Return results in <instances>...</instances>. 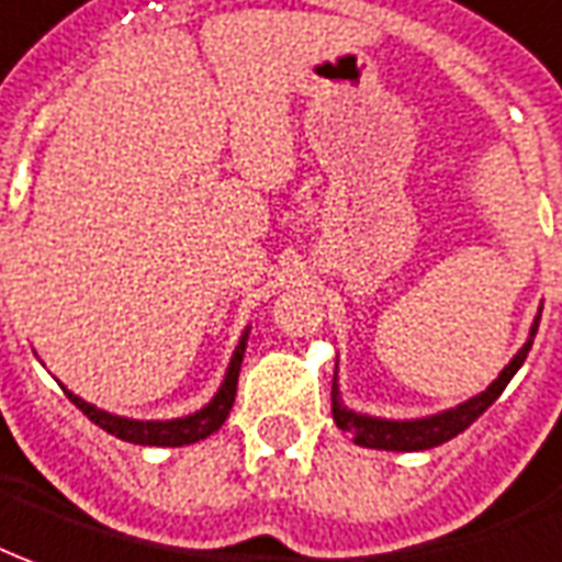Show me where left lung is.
<instances>
[{
    "label": "left lung",
    "instance_id": "obj_1",
    "mask_svg": "<svg viewBox=\"0 0 562 562\" xmlns=\"http://www.w3.org/2000/svg\"><path fill=\"white\" fill-rule=\"evenodd\" d=\"M541 308L532 327H529V336L520 346V351L505 363V370L483 389L481 394L468 397L462 404L450 406V409H440V413H428V416H416V419H385V416H370V413H358L351 409L342 401V392H339V361H336V373H333V422L336 428H342L346 435H351V440L358 447H367V450H389V452H422V450H435L440 443H447L456 435H462L471 422L481 416L483 409H490L495 404V397L505 392L514 373L524 367L526 355L532 348V339H536V330H539Z\"/></svg>",
    "mask_w": 562,
    "mask_h": 562
}]
</instances>
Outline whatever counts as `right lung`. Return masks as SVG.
<instances>
[{"instance_id":"right-lung-1","label":"right lung","mask_w":562,"mask_h":562,"mask_svg":"<svg viewBox=\"0 0 562 562\" xmlns=\"http://www.w3.org/2000/svg\"><path fill=\"white\" fill-rule=\"evenodd\" d=\"M247 336H250V327H244L241 339H238V346L232 351L229 367H226V376L220 382L214 397L201 406V409L189 413V416H177V419H131V416H119V413H110V409H100V406L88 404V401H81L79 394H72L69 389H64V392H67L69 401L79 406L88 419L100 425L103 431L119 437V440L137 443V447H186V443H199L204 437L214 435L216 428L226 422V416H229L232 404H235Z\"/></svg>"}]
</instances>
